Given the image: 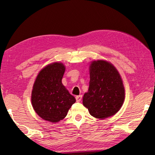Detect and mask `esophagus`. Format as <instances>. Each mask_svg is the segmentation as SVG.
<instances>
[{"mask_svg": "<svg viewBox=\"0 0 155 155\" xmlns=\"http://www.w3.org/2000/svg\"><path fill=\"white\" fill-rule=\"evenodd\" d=\"M82 100V95H77V96H76V100H77V102H79Z\"/></svg>", "mask_w": 155, "mask_h": 155, "instance_id": "esophagus-1", "label": "esophagus"}]
</instances>
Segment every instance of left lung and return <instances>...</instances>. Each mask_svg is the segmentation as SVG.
Instances as JSON below:
<instances>
[{
  "instance_id": "left-lung-1",
  "label": "left lung",
  "mask_w": 155,
  "mask_h": 155,
  "mask_svg": "<svg viewBox=\"0 0 155 155\" xmlns=\"http://www.w3.org/2000/svg\"><path fill=\"white\" fill-rule=\"evenodd\" d=\"M89 74V89L83 98L84 106L97 119L115 114L125 100L124 86L118 70L107 61H93Z\"/></svg>"
}]
</instances>
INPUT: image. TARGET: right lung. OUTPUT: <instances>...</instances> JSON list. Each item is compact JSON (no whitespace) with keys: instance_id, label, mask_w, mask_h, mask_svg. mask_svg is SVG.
Masks as SVG:
<instances>
[{"instance_id":"right-lung-1","label":"right lung","mask_w":155,"mask_h":155,"mask_svg":"<svg viewBox=\"0 0 155 155\" xmlns=\"http://www.w3.org/2000/svg\"><path fill=\"white\" fill-rule=\"evenodd\" d=\"M65 70L62 63L50 64L41 70L34 83L32 107L39 117L47 121L57 123L64 119L76 102L61 83Z\"/></svg>"}]
</instances>
